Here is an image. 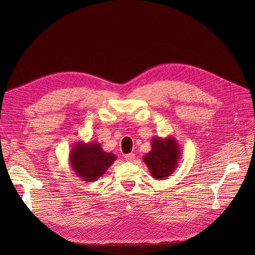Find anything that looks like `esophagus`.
<instances>
[{"label":"esophagus","mask_w":255,"mask_h":255,"mask_svg":"<svg viewBox=\"0 0 255 255\" xmlns=\"http://www.w3.org/2000/svg\"><path fill=\"white\" fill-rule=\"evenodd\" d=\"M124 157H125L126 161H133V160H134V158H135V154L129 153V154H126Z\"/></svg>","instance_id":"1"}]
</instances>
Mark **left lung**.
<instances>
[{"instance_id":"1","label":"left lung","mask_w":255,"mask_h":255,"mask_svg":"<svg viewBox=\"0 0 255 255\" xmlns=\"http://www.w3.org/2000/svg\"><path fill=\"white\" fill-rule=\"evenodd\" d=\"M151 151L142 157L151 175L156 180H164L175 171L181 157V148L175 137H152Z\"/></svg>"}]
</instances>
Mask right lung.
Here are the masks:
<instances>
[{"instance_id": "add662e5", "label": "right lung", "mask_w": 255, "mask_h": 255, "mask_svg": "<svg viewBox=\"0 0 255 255\" xmlns=\"http://www.w3.org/2000/svg\"><path fill=\"white\" fill-rule=\"evenodd\" d=\"M117 159L113 153L104 152L97 141H76L69 154V163L79 179L94 182L102 177Z\"/></svg>"}]
</instances>
